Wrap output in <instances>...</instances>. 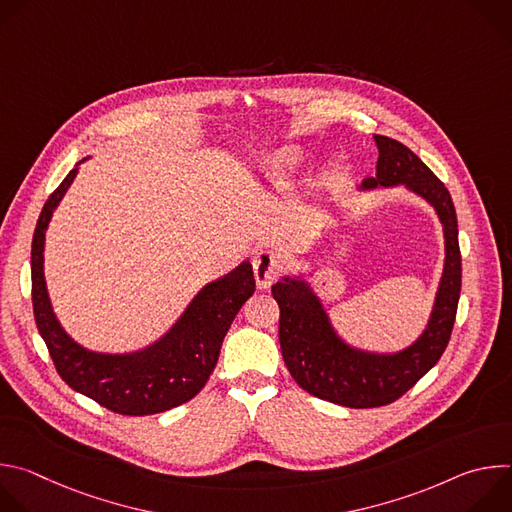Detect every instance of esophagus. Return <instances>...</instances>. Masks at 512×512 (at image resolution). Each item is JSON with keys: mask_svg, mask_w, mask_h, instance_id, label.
<instances>
[{"mask_svg": "<svg viewBox=\"0 0 512 512\" xmlns=\"http://www.w3.org/2000/svg\"><path fill=\"white\" fill-rule=\"evenodd\" d=\"M283 269V259L279 253L269 251V249H259L253 255V273H255V281L259 289L269 287L277 275Z\"/></svg>", "mask_w": 512, "mask_h": 512, "instance_id": "34e87169", "label": "esophagus"}]
</instances>
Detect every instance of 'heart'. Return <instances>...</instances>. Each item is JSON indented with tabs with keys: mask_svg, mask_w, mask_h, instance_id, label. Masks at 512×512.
I'll use <instances>...</instances> for the list:
<instances>
[{
	"mask_svg": "<svg viewBox=\"0 0 512 512\" xmlns=\"http://www.w3.org/2000/svg\"><path fill=\"white\" fill-rule=\"evenodd\" d=\"M302 162H304L302 148H298V145H281V148L265 154L255 164L253 170L261 176L263 182L275 186V184H281L287 176L294 174Z\"/></svg>",
	"mask_w": 512,
	"mask_h": 512,
	"instance_id": "obj_1",
	"label": "heart"
}]
</instances>
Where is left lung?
Here are the masks:
<instances>
[{
	"mask_svg": "<svg viewBox=\"0 0 512 512\" xmlns=\"http://www.w3.org/2000/svg\"><path fill=\"white\" fill-rule=\"evenodd\" d=\"M373 141L377 176L364 180L360 190L403 186L433 208L444 231V269L421 334L399 350L360 348L336 330L306 271L285 273L271 287L291 377L314 397L354 409L393 403L433 369L450 342L462 287L458 218L448 188L403 143L385 135H373Z\"/></svg>",
	"mask_w": 512,
	"mask_h": 512,
	"instance_id": "1",
	"label": "left lung"
}]
</instances>
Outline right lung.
Masks as SVG:
<instances>
[{
    "label": "right lung",
    "instance_id": "add662e5",
    "mask_svg": "<svg viewBox=\"0 0 512 512\" xmlns=\"http://www.w3.org/2000/svg\"><path fill=\"white\" fill-rule=\"evenodd\" d=\"M83 158L46 200L32 239V302L42 340L62 381L77 393L121 415H154L174 409L206 385L237 312L253 296L249 261L206 283L178 320L152 344L129 352L87 348L60 324L44 277L46 231L52 214L79 174Z\"/></svg>",
    "mask_w": 512,
    "mask_h": 512
}]
</instances>
